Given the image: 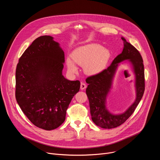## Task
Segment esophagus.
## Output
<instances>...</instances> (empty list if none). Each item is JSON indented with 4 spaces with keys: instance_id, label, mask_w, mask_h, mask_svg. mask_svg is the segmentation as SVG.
I'll use <instances>...</instances> for the list:
<instances>
[{
    "instance_id": "esophagus-1",
    "label": "esophagus",
    "mask_w": 160,
    "mask_h": 160,
    "mask_svg": "<svg viewBox=\"0 0 160 160\" xmlns=\"http://www.w3.org/2000/svg\"><path fill=\"white\" fill-rule=\"evenodd\" d=\"M87 87V85L83 83V82H81V84H80V88L81 90H85Z\"/></svg>"
}]
</instances>
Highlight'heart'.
Returning <instances> with one entry per match:
<instances>
[{"label": "heart", "mask_w": 160, "mask_h": 160, "mask_svg": "<svg viewBox=\"0 0 160 160\" xmlns=\"http://www.w3.org/2000/svg\"><path fill=\"white\" fill-rule=\"evenodd\" d=\"M110 58V52L98 43H88L75 49L72 58L66 59L68 69L75 73L78 68L75 63L84 66V70L88 75H94L101 72Z\"/></svg>", "instance_id": "b5f03b06"}]
</instances>
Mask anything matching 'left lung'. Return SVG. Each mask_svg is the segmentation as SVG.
Returning <instances> with one entry per match:
<instances>
[{"instance_id": "8db88e82", "label": "left lung", "mask_w": 160, "mask_h": 160, "mask_svg": "<svg viewBox=\"0 0 160 160\" xmlns=\"http://www.w3.org/2000/svg\"><path fill=\"white\" fill-rule=\"evenodd\" d=\"M123 40V49L112 61L111 65L101 72L86 79L88 84L86 94L88 99L90 115L93 122L103 128H112L123 124L134 112L141 101L145 90L144 68L140 52L135 47ZM125 60L131 62L136 77V99L134 102L124 113L114 115L105 107V100L111 88L112 82L119 63Z\"/></svg>"}]
</instances>
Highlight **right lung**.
I'll use <instances>...</instances> for the list:
<instances>
[{
	"label": "right lung",
	"instance_id": "right-lung-1",
	"mask_svg": "<svg viewBox=\"0 0 160 160\" xmlns=\"http://www.w3.org/2000/svg\"><path fill=\"white\" fill-rule=\"evenodd\" d=\"M64 53L51 36L36 38L19 59L15 96L22 111L36 127L46 130L59 127L80 87L62 74Z\"/></svg>",
	"mask_w": 160,
	"mask_h": 160
}]
</instances>
